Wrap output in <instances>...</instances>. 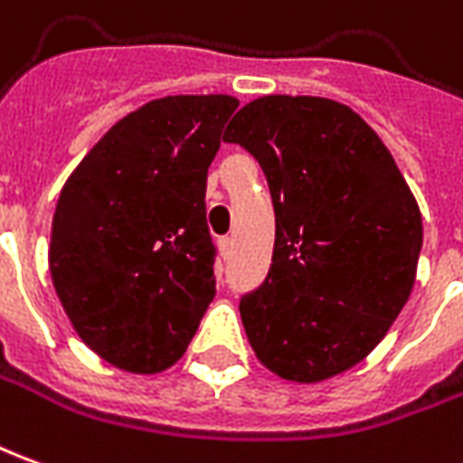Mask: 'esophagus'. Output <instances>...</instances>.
Here are the masks:
<instances>
[{
	"label": "esophagus",
	"mask_w": 463,
	"mask_h": 463,
	"mask_svg": "<svg viewBox=\"0 0 463 463\" xmlns=\"http://www.w3.org/2000/svg\"><path fill=\"white\" fill-rule=\"evenodd\" d=\"M218 248H221L222 258H228V255H231V250H232V241H231V238H221V241H218Z\"/></svg>",
	"instance_id": "34e87169"
}]
</instances>
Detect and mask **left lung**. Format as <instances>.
<instances>
[{"mask_svg": "<svg viewBox=\"0 0 463 463\" xmlns=\"http://www.w3.org/2000/svg\"><path fill=\"white\" fill-rule=\"evenodd\" d=\"M260 163L276 210L273 263L241 298L260 364L316 383L364 361L411 296L421 213L389 147L326 97L268 95L228 128Z\"/></svg>", "mask_w": 463, "mask_h": 463, "instance_id": "left-lung-1", "label": "left lung"}]
</instances>
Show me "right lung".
I'll use <instances>...</instances> for the list:
<instances>
[{"instance_id":"1","label":"right lung","mask_w":463,"mask_h":463,"mask_svg":"<svg viewBox=\"0 0 463 463\" xmlns=\"http://www.w3.org/2000/svg\"><path fill=\"white\" fill-rule=\"evenodd\" d=\"M235 108L231 95L153 99L109 128L60 193L52 283L77 335L122 371L173 366L215 296L205 185Z\"/></svg>"}]
</instances>
